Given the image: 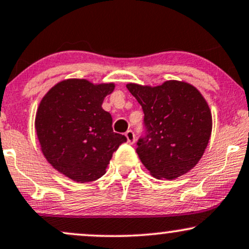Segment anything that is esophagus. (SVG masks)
I'll use <instances>...</instances> for the list:
<instances>
[{"instance_id": "esophagus-1", "label": "esophagus", "mask_w": 249, "mask_h": 249, "mask_svg": "<svg viewBox=\"0 0 249 249\" xmlns=\"http://www.w3.org/2000/svg\"><path fill=\"white\" fill-rule=\"evenodd\" d=\"M125 137H126V139H127V142L130 143V145H133L134 142H136V137H134V133H133V131L128 130L127 132L125 133Z\"/></svg>"}]
</instances>
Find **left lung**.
Wrapping results in <instances>:
<instances>
[{
    "mask_svg": "<svg viewBox=\"0 0 249 249\" xmlns=\"http://www.w3.org/2000/svg\"><path fill=\"white\" fill-rule=\"evenodd\" d=\"M145 113L147 136L137 153L153 178L174 179L198 163L212 132L208 102L196 87L169 80L155 87L127 83Z\"/></svg>",
    "mask_w": 249,
    "mask_h": 249,
    "instance_id": "1",
    "label": "left lung"
}]
</instances>
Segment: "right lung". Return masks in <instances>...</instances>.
I'll return each mask as SVG.
<instances>
[{
  "label": "right lung",
  "instance_id": "1",
  "mask_svg": "<svg viewBox=\"0 0 249 249\" xmlns=\"http://www.w3.org/2000/svg\"><path fill=\"white\" fill-rule=\"evenodd\" d=\"M113 82L67 79L50 89L35 118L37 139L51 166L79 183L107 172L112 153L126 137L112 130V117L102 107Z\"/></svg>",
  "mask_w": 249,
  "mask_h": 249
}]
</instances>
